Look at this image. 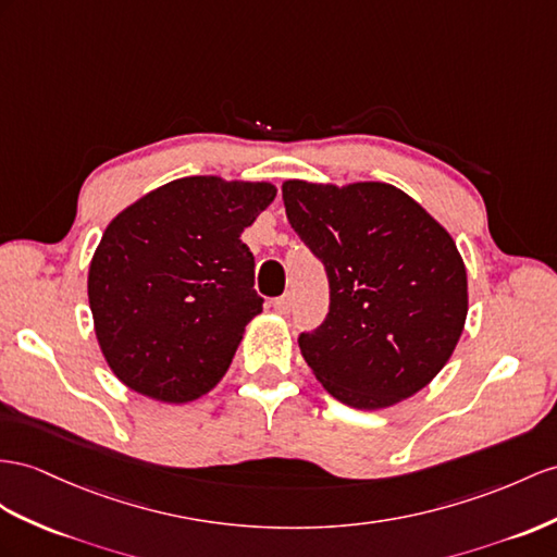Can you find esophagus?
Here are the masks:
<instances>
[{
    "instance_id": "34e87169",
    "label": "esophagus",
    "mask_w": 557,
    "mask_h": 557,
    "mask_svg": "<svg viewBox=\"0 0 557 557\" xmlns=\"http://www.w3.org/2000/svg\"><path fill=\"white\" fill-rule=\"evenodd\" d=\"M273 308L280 312V315H287V312L292 310V296L287 294V296H280V298H275V301H273Z\"/></svg>"
}]
</instances>
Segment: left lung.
Returning a JSON list of instances; mask_svg holds the SVG:
<instances>
[{"instance_id": "obj_1", "label": "left lung", "mask_w": 557, "mask_h": 557, "mask_svg": "<svg viewBox=\"0 0 557 557\" xmlns=\"http://www.w3.org/2000/svg\"><path fill=\"white\" fill-rule=\"evenodd\" d=\"M282 199L330 277V315L298 336L324 391L369 411L423 391L449 362L468 315L466 263L447 227L381 181L292 178Z\"/></svg>"}]
</instances>
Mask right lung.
<instances>
[{
    "label": "right lung",
    "instance_id": "add662e5",
    "mask_svg": "<svg viewBox=\"0 0 557 557\" xmlns=\"http://www.w3.org/2000/svg\"><path fill=\"white\" fill-rule=\"evenodd\" d=\"M275 195L268 181L185 176L108 223L87 292L98 348L126 388L164 405L216 388L263 310L239 237Z\"/></svg>",
    "mask_w": 557,
    "mask_h": 557
}]
</instances>
